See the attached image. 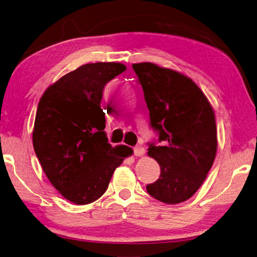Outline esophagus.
<instances>
[{
    "label": "esophagus",
    "instance_id": "1",
    "mask_svg": "<svg viewBox=\"0 0 257 257\" xmlns=\"http://www.w3.org/2000/svg\"><path fill=\"white\" fill-rule=\"evenodd\" d=\"M133 151H134V156L141 157L144 154V148L142 147V145H137V147H134Z\"/></svg>",
    "mask_w": 257,
    "mask_h": 257
}]
</instances>
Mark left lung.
I'll return each instance as SVG.
<instances>
[{"mask_svg":"<svg viewBox=\"0 0 257 257\" xmlns=\"http://www.w3.org/2000/svg\"><path fill=\"white\" fill-rule=\"evenodd\" d=\"M150 112L158 142L149 144L161 174L147 186L150 196L174 205L189 199L214 163L217 151L215 114L209 100L180 72L151 62L132 65Z\"/></svg>","mask_w":257,"mask_h":257,"instance_id":"left-lung-1","label":"left lung"}]
</instances>
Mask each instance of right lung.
I'll return each mask as SVG.
<instances>
[{
	"label": "right lung",
	"instance_id": "1",
	"mask_svg": "<svg viewBox=\"0 0 257 257\" xmlns=\"http://www.w3.org/2000/svg\"><path fill=\"white\" fill-rule=\"evenodd\" d=\"M126 70L118 62H96L62 76L39 101L32 142L51 185L76 205L107 190L127 153L108 143L103 112L105 85Z\"/></svg>",
	"mask_w": 257,
	"mask_h": 257
}]
</instances>
